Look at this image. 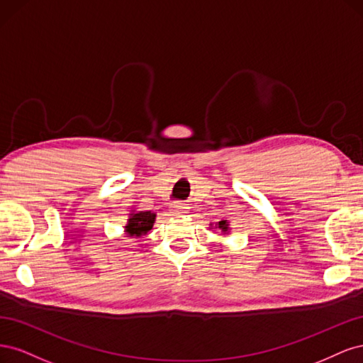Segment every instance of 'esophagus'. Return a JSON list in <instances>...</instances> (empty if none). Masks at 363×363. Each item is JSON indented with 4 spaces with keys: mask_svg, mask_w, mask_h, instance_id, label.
Returning a JSON list of instances; mask_svg holds the SVG:
<instances>
[{
    "mask_svg": "<svg viewBox=\"0 0 363 363\" xmlns=\"http://www.w3.org/2000/svg\"><path fill=\"white\" fill-rule=\"evenodd\" d=\"M188 211H189V206L184 203H172L171 204V212L175 216H182L184 213H188Z\"/></svg>",
    "mask_w": 363,
    "mask_h": 363,
    "instance_id": "esophagus-1",
    "label": "esophagus"
}]
</instances>
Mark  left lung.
<instances>
[{
    "label": "left lung",
    "mask_w": 363,
    "mask_h": 363,
    "mask_svg": "<svg viewBox=\"0 0 363 363\" xmlns=\"http://www.w3.org/2000/svg\"><path fill=\"white\" fill-rule=\"evenodd\" d=\"M216 227L221 230V232L225 235L227 232H228V223H227V219H223V221H219L218 224H216Z\"/></svg>",
    "instance_id": "obj_1"
}]
</instances>
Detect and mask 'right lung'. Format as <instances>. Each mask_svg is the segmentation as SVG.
<instances>
[{
  "mask_svg": "<svg viewBox=\"0 0 363 363\" xmlns=\"http://www.w3.org/2000/svg\"><path fill=\"white\" fill-rule=\"evenodd\" d=\"M156 221V213L152 212H133L130 213L128 223L125 225V233L130 238H140L147 235Z\"/></svg>",
  "mask_w": 363,
  "mask_h": 363,
  "instance_id": "add662e5",
  "label": "right lung"
}]
</instances>
